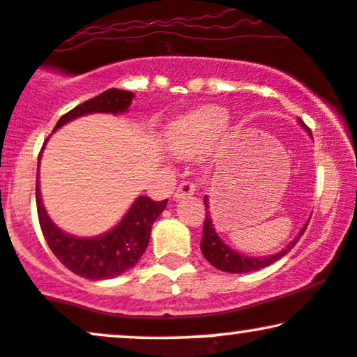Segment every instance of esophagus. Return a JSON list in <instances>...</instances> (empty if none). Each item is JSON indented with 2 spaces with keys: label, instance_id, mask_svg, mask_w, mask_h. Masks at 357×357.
Returning a JSON list of instances; mask_svg holds the SVG:
<instances>
[{
  "label": "esophagus",
  "instance_id": "obj_1",
  "mask_svg": "<svg viewBox=\"0 0 357 357\" xmlns=\"http://www.w3.org/2000/svg\"><path fill=\"white\" fill-rule=\"evenodd\" d=\"M195 191H196L195 184L190 183V181H183V183L179 184V186L174 190V199H181V197L192 196V195H195Z\"/></svg>",
  "mask_w": 357,
  "mask_h": 357
}]
</instances>
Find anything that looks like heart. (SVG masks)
I'll use <instances>...</instances> for the list:
<instances>
[{
  "label": "heart",
  "mask_w": 357,
  "mask_h": 357,
  "mask_svg": "<svg viewBox=\"0 0 357 357\" xmlns=\"http://www.w3.org/2000/svg\"><path fill=\"white\" fill-rule=\"evenodd\" d=\"M229 123V114L220 106H204L167 124L165 144L173 156L190 158L214 143Z\"/></svg>",
  "instance_id": "obj_1"
}]
</instances>
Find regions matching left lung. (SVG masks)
<instances>
[{"label": "left lung", "instance_id": "8db88e82", "mask_svg": "<svg viewBox=\"0 0 357 357\" xmlns=\"http://www.w3.org/2000/svg\"><path fill=\"white\" fill-rule=\"evenodd\" d=\"M299 124H301L304 130L309 132L307 126L301 121V119H299ZM309 135H311V132H309ZM204 206H206V218H204V226H203V239H201V252H203V256L214 266V268L225 273L243 274V273L259 271V269L266 268V266L273 264L274 261L281 259L282 256L287 255V252L296 246V243L299 241V238H301L307 227V225L304 226L303 229L299 231L298 238H294V241L287 244L281 252H276V255L264 256V257H249V256L239 255V252H236L234 249L226 246V244L221 241V238L218 236L216 229H214L213 226L211 213H209L208 196H204Z\"/></svg>", "mask_w": 357, "mask_h": 357}]
</instances>
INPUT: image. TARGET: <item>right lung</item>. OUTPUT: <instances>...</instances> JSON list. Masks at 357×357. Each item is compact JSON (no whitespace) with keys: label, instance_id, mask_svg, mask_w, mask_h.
<instances>
[{"label":"right lung","instance_id":"obj_1","mask_svg":"<svg viewBox=\"0 0 357 357\" xmlns=\"http://www.w3.org/2000/svg\"><path fill=\"white\" fill-rule=\"evenodd\" d=\"M132 98L135 94L131 91L114 88L106 89L100 96L81 102L76 108L63 114L53 131L86 114L124 113L131 106ZM38 176L40 174H36V208L40 226L50 249L61 261L63 266L81 278L101 281V279L116 278L126 273L141 259L148 248L153 222L165 211L167 199L153 201L148 196L136 197L123 220L108 233L94 236V238H76V236L64 233L50 220L41 199Z\"/></svg>","mask_w":357,"mask_h":357}]
</instances>
